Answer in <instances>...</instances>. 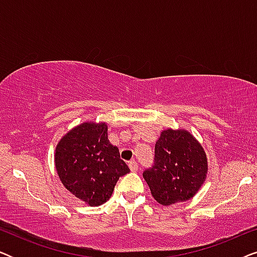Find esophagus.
Instances as JSON below:
<instances>
[{"label": "esophagus", "instance_id": "34e87169", "mask_svg": "<svg viewBox=\"0 0 257 257\" xmlns=\"http://www.w3.org/2000/svg\"><path fill=\"white\" fill-rule=\"evenodd\" d=\"M128 167L132 172H137V171H138V163H137V161H135V160L130 161Z\"/></svg>", "mask_w": 257, "mask_h": 257}]
</instances>
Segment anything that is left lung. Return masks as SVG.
Masks as SVG:
<instances>
[{"label": "left lung", "instance_id": "obj_1", "mask_svg": "<svg viewBox=\"0 0 257 257\" xmlns=\"http://www.w3.org/2000/svg\"><path fill=\"white\" fill-rule=\"evenodd\" d=\"M207 158L201 145L187 131L166 130L154 147V161L143 177L153 198L170 206L193 198L206 179Z\"/></svg>", "mask_w": 257, "mask_h": 257}]
</instances>
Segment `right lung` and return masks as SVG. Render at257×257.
I'll use <instances>...</instances> for the list:
<instances>
[{"instance_id":"add662e5","label":"right lung","mask_w":257,"mask_h":257,"mask_svg":"<svg viewBox=\"0 0 257 257\" xmlns=\"http://www.w3.org/2000/svg\"><path fill=\"white\" fill-rule=\"evenodd\" d=\"M55 164L65 188L90 206L106 202L118 179L130 172L118 147L108 142L107 125L94 122H84L63 137Z\"/></svg>"}]
</instances>
